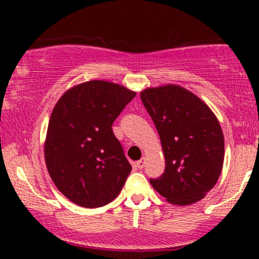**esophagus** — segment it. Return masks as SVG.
I'll list each match as a JSON object with an SVG mask.
<instances>
[{"label": "esophagus", "instance_id": "esophagus-1", "mask_svg": "<svg viewBox=\"0 0 259 259\" xmlns=\"http://www.w3.org/2000/svg\"><path fill=\"white\" fill-rule=\"evenodd\" d=\"M145 164H146V160H145V158H141L140 160H138V162H136V167H138L139 169L144 168Z\"/></svg>", "mask_w": 259, "mask_h": 259}]
</instances>
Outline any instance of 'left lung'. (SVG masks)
Listing matches in <instances>:
<instances>
[{"label": "left lung", "mask_w": 259, "mask_h": 259, "mask_svg": "<svg viewBox=\"0 0 259 259\" xmlns=\"http://www.w3.org/2000/svg\"><path fill=\"white\" fill-rule=\"evenodd\" d=\"M162 142L164 173L150 179L173 204L195 203L215 185L224 162V136L203 101L177 85L146 89L140 94Z\"/></svg>", "instance_id": "obj_1"}]
</instances>
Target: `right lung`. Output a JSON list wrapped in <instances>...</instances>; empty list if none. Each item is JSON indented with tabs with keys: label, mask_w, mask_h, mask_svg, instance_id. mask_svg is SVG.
Instances as JSON below:
<instances>
[{
	"label": "right lung",
	"mask_w": 259,
	"mask_h": 259,
	"mask_svg": "<svg viewBox=\"0 0 259 259\" xmlns=\"http://www.w3.org/2000/svg\"><path fill=\"white\" fill-rule=\"evenodd\" d=\"M135 95L92 80L68 90L53 108L45 160L55 185L75 204L102 207L123 189L132 165L112 125Z\"/></svg>",
	"instance_id": "add662e5"
}]
</instances>
